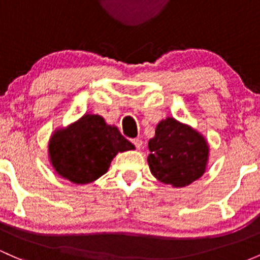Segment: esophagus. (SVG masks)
<instances>
[{
  "mask_svg": "<svg viewBox=\"0 0 260 260\" xmlns=\"http://www.w3.org/2000/svg\"><path fill=\"white\" fill-rule=\"evenodd\" d=\"M131 142H133V145L136 147V149L140 150L141 147H142V141L140 140V139H133V140H131Z\"/></svg>",
  "mask_w": 260,
  "mask_h": 260,
  "instance_id": "1",
  "label": "esophagus"
}]
</instances>
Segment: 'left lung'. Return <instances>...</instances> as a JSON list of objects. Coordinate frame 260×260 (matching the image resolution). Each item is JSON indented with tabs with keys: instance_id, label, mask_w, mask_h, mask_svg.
I'll return each mask as SVG.
<instances>
[{
	"instance_id": "obj_1",
	"label": "left lung",
	"mask_w": 260,
	"mask_h": 260,
	"mask_svg": "<svg viewBox=\"0 0 260 260\" xmlns=\"http://www.w3.org/2000/svg\"><path fill=\"white\" fill-rule=\"evenodd\" d=\"M147 157L151 174L160 182L174 187L188 186L206 171L208 144L191 126L167 118L156 126L149 141Z\"/></svg>"
}]
</instances>
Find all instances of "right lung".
I'll use <instances>...</instances> for the list:
<instances>
[{
  "label": "right lung",
  "mask_w": 260,
  "mask_h": 260,
  "mask_svg": "<svg viewBox=\"0 0 260 260\" xmlns=\"http://www.w3.org/2000/svg\"><path fill=\"white\" fill-rule=\"evenodd\" d=\"M134 149L118 127L107 125L100 115L86 114L67 129L55 131L48 151L58 174L83 185L104 175L116 153Z\"/></svg>",
  "instance_id": "1"
}]
</instances>
